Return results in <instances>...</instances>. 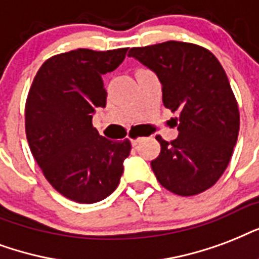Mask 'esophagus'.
I'll use <instances>...</instances> for the list:
<instances>
[{
  "label": "esophagus",
  "instance_id": "1",
  "mask_svg": "<svg viewBox=\"0 0 259 259\" xmlns=\"http://www.w3.org/2000/svg\"><path fill=\"white\" fill-rule=\"evenodd\" d=\"M142 140H143V138H140V136H135V138H132V139H131L132 146H136V144L140 143Z\"/></svg>",
  "mask_w": 259,
  "mask_h": 259
}]
</instances>
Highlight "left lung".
<instances>
[{"instance_id": "left-lung-1", "label": "left lung", "mask_w": 259, "mask_h": 259, "mask_svg": "<svg viewBox=\"0 0 259 259\" xmlns=\"http://www.w3.org/2000/svg\"><path fill=\"white\" fill-rule=\"evenodd\" d=\"M128 55L157 74L163 105L180 112L177 139L155 138L157 180L178 196L209 189L228 166L239 132L238 102L223 66L209 50L176 40L134 47Z\"/></svg>"}]
</instances>
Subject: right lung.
Segmentation results:
<instances>
[{
	"label": "right lung",
	"instance_id": "right-lung-1",
	"mask_svg": "<svg viewBox=\"0 0 259 259\" xmlns=\"http://www.w3.org/2000/svg\"><path fill=\"white\" fill-rule=\"evenodd\" d=\"M128 48H78L54 55L36 73L25 102V134L44 177L69 200L92 204L117 188L131 142L100 136L92 119L105 108L102 75L124 61Z\"/></svg>",
	"mask_w": 259,
	"mask_h": 259
}]
</instances>
